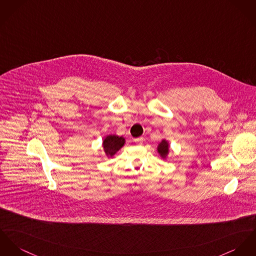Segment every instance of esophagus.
I'll return each mask as SVG.
<instances>
[{"instance_id": "esophagus-1", "label": "esophagus", "mask_w": 256, "mask_h": 256, "mask_svg": "<svg viewBox=\"0 0 256 256\" xmlns=\"http://www.w3.org/2000/svg\"><path fill=\"white\" fill-rule=\"evenodd\" d=\"M134 142L138 144V145H141L143 143V138H138L134 139Z\"/></svg>"}]
</instances>
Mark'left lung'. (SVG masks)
<instances>
[{"instance_id": "left-lung-1", "label": "left lung", "mask_w": 256, "mask_h": 256, "mask_svg": "<svg viewBox=\"0 0 256 256\" xmlns=\"http://www.w3.org/2000/svg\"><path fill=\"white\" fill-rule=\"evenodd\" d=\"M158 153L160 154V156L162 158H166L168 152H170V145H168V142L166 140H162L158 145Z\"/></svg>"}]
</instances>
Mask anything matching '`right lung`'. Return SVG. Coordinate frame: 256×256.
I'll use <instances>...</instances> for the list:
<instances>
[{"label": "right lung", "mask_w": 256, "mask_h": 256, "mask_svg": "<svg viewBox=\"0 0 256 256\" xmlns=\"http://www.w3.org/2000/svg\"><path fill=\"white\" fill-rule=\"evenodd\" d=\"M124 138L115 134L107 136L103 140V149L107 157H113L124 145Z\"/></svg>", "instance_id": "1"}]
</instances>
